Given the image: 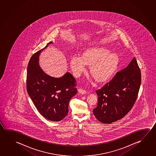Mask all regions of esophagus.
Segmentation results:
<instances>
[{
  "label": "esophagus",
  "instance_id": "34e87169",
  "mask_svg": "<svg viewBox=\"0 0 156 156\" xmlns=\"http://www.w3.org/2000/svg\"><path fill=\"white\" fill-rule=\"evenodd\" d=\"M78 92H79L80 94H87V92L84 90L83 89H79L78 90Z\"/></svg>",
  "mask_w": 156,
  "mask_h": 156
}]
</instances>
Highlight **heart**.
Instances as JSON below:
<instances>
[{
	"mask_svg": "<svg viewBox=\"0 0 156 156\" xmlns=\"http://www.w3.org/2000/svg\"><path fill=\"white\" fill-rule=\"evenodd\" d=\"M119 58L117 54L110 53L105 47L95 46L87 49L83 55H75L71 59V67L75 76H79L91 65L90 72L98 83L110 79L118 67Z\"/></svg>",
	"mask_w": 156,
	"mask_h": 156,
	"instance_id": "b5f03b06",
	"label": "heart"
}]
</instances>
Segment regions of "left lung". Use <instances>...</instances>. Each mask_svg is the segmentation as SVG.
<instances>
[{
    "mask_svg": "<svg viewBox=\"0 0 156 156\" xmlns=\"http://www.w3.org/2000/svg\"><path fill=\"white\" fill-rule=\"evenodd\" d=\"M141 80L140 70L134 58L125 69L96 91L98 103L93 113L97 120L111 123L123 118L137 98Z\"/></svg>",
    "mask_w": 156,
    "mask_h": 156,
    "instance_id": "8db88e82",
    "label": "left lung"
}]
</instances>
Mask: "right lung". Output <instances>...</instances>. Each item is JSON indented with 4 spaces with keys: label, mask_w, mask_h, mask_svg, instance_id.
Instances as JSON below:
<instances>
[{
    "label": "right lung",
    "mask_w": 156,
    "mask_h": 156,
    "mask_svg": "<svg viewBox=\"0 0 156 156\" xmlns=\"http://www.w3.org/2000/svg\"><path fill=\"white\" fill-rule=\"evenodd\" d=\"M36 52L29 62L27 74V89L37 109L47 120L58 122L66 116L69 103L77 94L75 79L67 72L59 78L51 77L39 65V56L49 44Z\"/></svg>",
    "instance_id": "add662e5"
}]
</instances>
